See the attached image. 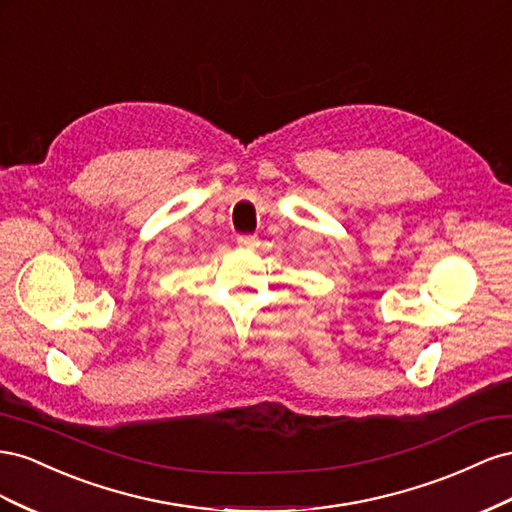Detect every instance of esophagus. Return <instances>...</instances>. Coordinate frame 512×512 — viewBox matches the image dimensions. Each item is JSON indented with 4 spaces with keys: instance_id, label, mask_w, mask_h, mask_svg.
<instances>
[{
    "instance_id": "1",
    "label": "esophagus",
    "mask_w": 512,
    "mask_h": 512,
    "mask_svg": "<svg viewBox=\"0 0 512 512\" xmlns=\"http://www.w3.org/2000/svg\"><path fill=\"white\" fill-rule=\"evenodd\" d=\"M238 244L242 248H255L259 244L257 236H248V233H242V236H238Z\"/></svg>"
}]
</instances>
